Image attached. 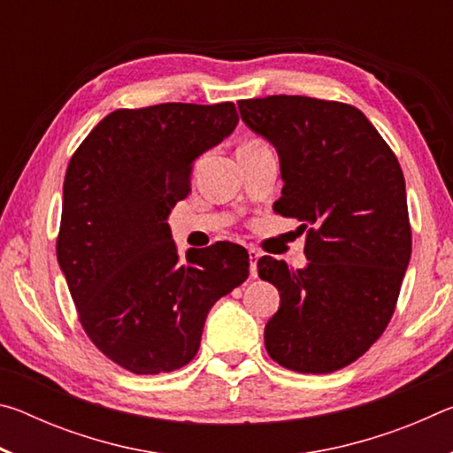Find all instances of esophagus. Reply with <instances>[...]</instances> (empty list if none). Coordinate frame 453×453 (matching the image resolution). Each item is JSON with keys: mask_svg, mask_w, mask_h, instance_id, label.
Masks as SVG:
<instances>
[{"mask_svg": "<svg viewBox=\"0 0 453 453\" xmlns=\"http://www.w3.org/2000/svg\"><path fill=\"white\" fill-rule=\"evenodd\" d=\"M248 254H250V275H251V278H257V257H259V254L254 248H250Z\"/></svg>", "mask_w": 453, "mask_h": 453, "instance_id": "esophagus-1", "label": "esophagus"}]
</instances>
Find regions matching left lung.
<instances>
[{"instance_id":"8db88e82","label":"left lung","mask_w":453,"mask_h":453,"mask_svg":"<svg viewBox=\"0 0 453 453\" xmlns=\"http://www.w3.org/2000/svg\"><path fill=\"white\" fill-rule=\"evenodd\" d=\"M240 116L280 157L273 210L308 227L302 270L257 259L280 291L265 324L273 362L332 373L356 362L394 316L411 256L405 180L397 157L354 105L305 96L242 99Z\"/></svg>"}]
</instances>
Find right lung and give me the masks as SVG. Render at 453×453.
Here are the masks:
<instances>
[{
	"mask_svg": "<svg viewBox=\"0 0 453 453\" xmlns=\"http://www.w3.org/2000/svg\"><path fill=\"white\" fill-rule=\"evenodd\" d=\"M237 126L234 104H159L105 116L64 181L58 264L96 348L137 375L196 357L205 318L250 275L242 245L178 256L167 216L196 159Z\"/></svg>",
	"mask_w": 453,
	"mask_h": 453,
	"instance_id": "right-lung-1",
	"label": "right lung"
}]
</instances>
